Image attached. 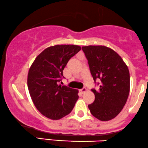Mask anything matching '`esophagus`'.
Instances as JSON below:
<instances>
[{"mask_svg":"<svg viewBox=\"0 0 148 148\" xmlns=\"http://www.w3.org/2000/svg\"><path fill=\"white\" fill-rule=\"evenodd\" d=\"M86 91H87V89H86V88H85V87H84V88H82V89H80V90H79V91H80L82 93H85V92H86Z\"/></svg>","mask_w":148,"mask_h":148,"instance_id":"esophagus-1","label":"esophagus"}]
</instances>
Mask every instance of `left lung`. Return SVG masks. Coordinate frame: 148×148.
I'll use <instances>...</instances> for the list:
<instances>
[{"label":"left lung","instance_id":"1","mask_svg":"<svg viewBox=\"0 0 148 148\" xmlns=\"http://www.w3.org/2000/svg\"><path fill=\"white\" fill-rule=\"evenodd\" d=\"M82 50L95 82L96 79H100L99 89H91L95 100L88 105V109L100 121H110L121 112L127 100L129 69L119 54L108 47L83 46Z\"/></svg>","mask_w":148,"mask_h":148}]
</instances>
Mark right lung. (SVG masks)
<instances>
[{"mask_svg":"<svg viewBox=\"0 0 148 148\" xmlns=\"http://www.w3.org/2000/svg\"><path fill=\"white\" fill-rule=\"evenodd\" d=\"M81 50L76 45L48 47L36 57L27 75V87L33 103L41 114L59 120L69 114L77 100L78 90L57 84L72 57Z\"/></svg>","mask_w":148,"mask_h":148,"instance_id":"right-lung-1","label":"right lung"}]
</instances>
